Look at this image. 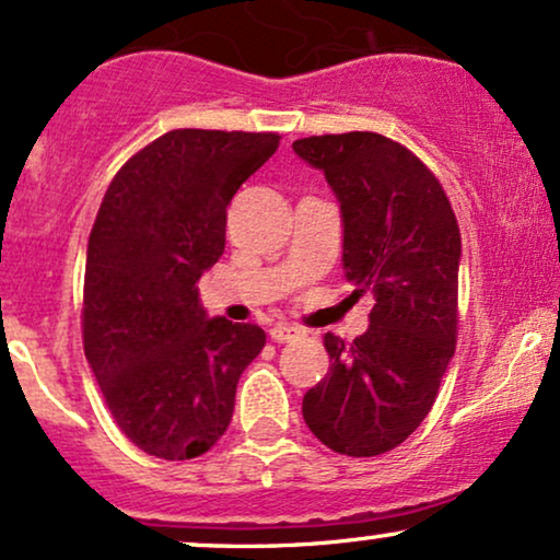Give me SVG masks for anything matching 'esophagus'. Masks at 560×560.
I'll list each match as a JSON object with an SVG mask.
<instances>
[{"label":"esophagus","instance_id":"34e87169","mask_svg":"<svg viewBox=\"0 0 560 560\" xmlns=\"http://www.w3.org/2000/svg\"><path fill=\"white\" fill-rule=\"evenodd\" d=\"M300 334H302L300 328L292 326V323H276V326L271 328V339L276 341V345H284V341H294Z\"/></svg>","mask_w":560,"mask_h":560}]
</instances>
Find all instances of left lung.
Segmentation results:
<instances>
[{
    "mask_svg": "<svg viewBox=\"0 0 560 560\" xmlns=\"http://www.w3.org/2000/svg\"><path fill=\"white\" fill-rule=\"evenodd\" d=\"M292 148L339 198L352 298L375 300L352 345L326 334L331 368L305 394L302 417L336 454H386L425 420L454 357L459 224L435 174L396 140L341 132Z\"/></svg>",
    "mask_w": 560,
    "mask_h": 560,
    "instance_id": "8db88e82",
    "label": "left lung"
}]
</instances>
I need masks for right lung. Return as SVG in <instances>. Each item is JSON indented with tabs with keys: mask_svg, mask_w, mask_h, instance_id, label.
<instances>
[{
	"mask_svg": "<svg viewBox=\"0 0 560 560\" xmlns=\"http://www.w3.org/2000/svg\"><path fill=\"white\" fill-rule=\"evenodd\" d=\"M276 132L172 130L101 200L83 287V349L119 430L185 462L226 433L240 375L266 347L253 323L208 318L198 279L226 245V206L279 148Z\"/></svg>",
	"mask_w": 560,
	"mask_h": 560,
	"instance_id": "1",
	"label": "right lung"
}]
</instances>
